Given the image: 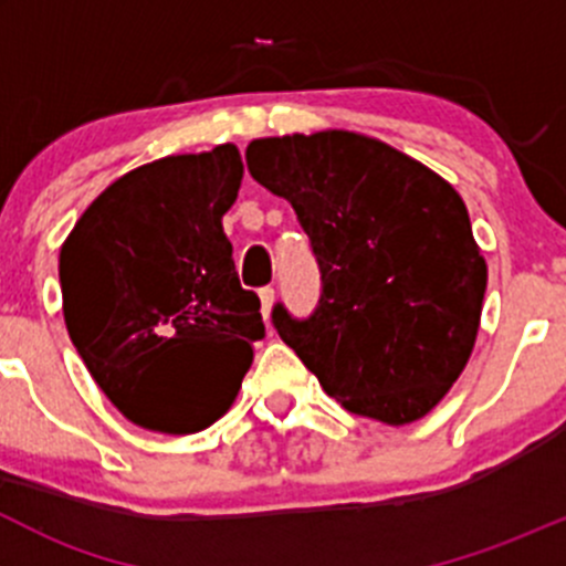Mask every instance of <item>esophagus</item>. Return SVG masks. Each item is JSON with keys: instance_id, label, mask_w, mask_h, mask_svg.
I'll return each instance as SVG.
<instances>
[{"instance_id": "1", "label": "esophagus", "mask_w": 566, "mask_h": 566, "mask_svg": "<svg viewBox=\"0 0 566 566\" xmlns=\"http://www.w3.org/2000/svg\"><path fill=\"white\" fill-rule=\"evenodd\" d=\"M273 298H276V290L273 287H262L260 290V304H262V317L271 315V306H273Z\"/></svg>"}]
</instances>
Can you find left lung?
Here are the masks:
<instances>
[{"label": "left lung", "instance_id": "left-lung-1", "mask_svg": "<svg viewBox=\"0 0 566 566\" xmlns=\"http://www.w3.org/2000/svg\"><path fill=\"white\" fill-rule=\"evenodd\" d=\"M247 164L293 205L323 282L310 317L273 306L284 345L350 413L394 427L430 413L471 358L488 287L460 193L350 130L254 139Z\"/></svg>", "mask_w": 566, "mask_h": 566}]
</instances>
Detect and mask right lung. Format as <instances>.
Wrapping results in <instances>:
<instances>
[{
	"label": "right lung",
	"instance_id": "add662e5",
	"mask_svg": "<svg viewBox=\"0 0 566 566\" xmlns=\"http://www.w3.org/2000/svg\"><path fill=\"white\" fill-rule=\"evenodd\" d=\"M241 180L235 145L158 158L114 180L62 243L67 334L101 391L147 430L213 424L265 336L221 227Z\"/></svg>",
	"mask_w": 566,
	"mask_h": 566
}]
</instances>
